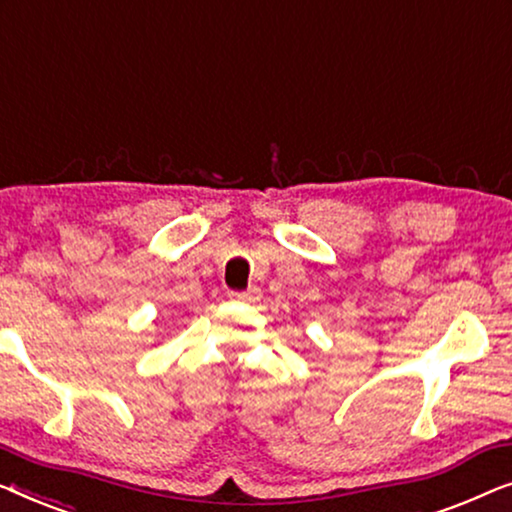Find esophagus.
<instances>
[{"mask_svg":"<svg viewBox=\"0 0 512 512\" xmlns=\"http://www.w3.org/2000/svg\"><path fill=\"white\" fill-rule=\"evenodd\" d=\"M257 287H250V290H243V292H229V299L234 301H241V304H253L257 299Z\"/></svg>","mask_w":512,"mask_h":512,"instance_id":"esophagus-1","label":"esophagus"}]
</instances>
